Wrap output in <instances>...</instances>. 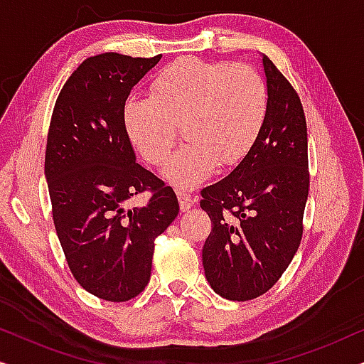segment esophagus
<instances>
[{
  "instance_id": "esophagus-1",
  "label": "esophagus",
  "mask_w": 364,
  "mask_h": 364,
  "mask_svg": "<svg viewBox=\"0 0 364 364\" xmlns=\"http://www.w3.org/2000/svg\"><path fill=\"white\" fill-rule=\"evenodd\" d=\"M177 197H178V203H181V208L183 212H187L188 208L193 207V203L197 202V197L191 196V193L183 192V191H177Z\"/></svg>"
}]
</instances>
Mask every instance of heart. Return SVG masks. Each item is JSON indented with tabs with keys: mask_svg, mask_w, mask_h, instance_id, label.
<instances>
[{
	"mask_svg": "<svg viewBox=\"0 0 364 364\" xmlns=\"http://www.w3.org/2000/svg\"><path fill=\"white\" fill-rule=\"evenodd\" d=\"M267 86L255 68L243 63H210L182 58L151 84V97H129L124 126L139 154L162 166L183 127L186 144L164 177L173 186L197 187L222 167L247 156L267 116Z\"/></svg>",
	"mask_w": 364,
	"mask_h": 364,
	"instance_id": "1",
	"label": "heart"
}]
</instances>
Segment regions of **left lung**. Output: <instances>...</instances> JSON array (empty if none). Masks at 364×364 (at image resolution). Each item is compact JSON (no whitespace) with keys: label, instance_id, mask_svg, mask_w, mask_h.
<instances>
[{"label":"left lung","instance_id":"1","mask_svg":"<svg viewBox=\"0 0 364 364\" xmlns=\"http://www.w3.org/2000/svg\"><path fill=\"white\" fill-rule=\"evenodd\" d=\"M267 116L255 144L225 178L203 188L200 207L212 220L202 248L205 278L232 301L263 295L300 247L310 173L300 97L263 56Z\"/></svg>","mask_w":364,"mask_h":364}]
</instances>
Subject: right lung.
Wrapping results in <instances>:
<instances>
[{
	"label": "right lung",
	"mask_w": 364,
	"mask_h": 364,
	"mask_svg": "<svg viewBox=\"0 0 364 364\" xmlns=\"http://www.w3.org/2000/svg\"><path fill=\"white\" fill-rule=\"evenodd\" d=\"M104 53L79 64L54 104L44 176L53 220L84 290L127 301L151 280L154 240L178 213L172 187L136 162L124 126L131 89L161 61ZM147 206L129 209L137 193Z\"/></svg>",
	"instance_id": "add662e5"
}]
</instances>
